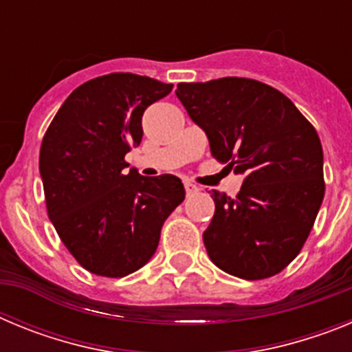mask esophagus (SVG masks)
Returning <instances> with one entry per match:
<instances>
[{
    "mask_svg": "<svg viewBox=\"0 0 352 352\" xmlns=\"http://www.w3.org/2000/svg\"><path fill=\"white\" fill-rule=\"evenodd\" d=\"M185 190L188 195L195 194V192H199V186L194 185V183H190V182H185Z\"/></svg>",
    "mask_w": 352,
    "mask_h": 352,
    "instance_id": "1",
    "label": "esophagus"
}]
</instances>
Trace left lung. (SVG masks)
Returning a JSON list of instances; mask_svg holds the SVG:
<instances>
[{"instance_id":"obj_1","label":"left lung","mask_w":352,"mask_h":352,"mask_svg":"<svg viewBox=\"0 0 352 352\" xmlns=\"http://www.w3.org/2000/svg\"><path fill=\"white\" fill-rule=\"evenodd\" d=\"M176 96L204 130L211 155L243 176L236 197L211 194L208 256L245 280L280 273L300 254L324 197L316 129L284 93L259 80L179 82Z\"/></svg>"}]
</instances>
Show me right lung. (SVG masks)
<instances>
[{
  "label": "right lung",
  "instance_id": "add662e5",
  "mask_svg": "<svg viewBox=\"0 0 352 352\" xmlns=\"http://www.w3.org/2000/svg\"><path fill=\"white\" fill-rule=\"evenodd\" d=\"M173 84L109 74L70 93L40 148L47 213L77 263L100 276L138 272L157 252L162 226L185 199L173 174L126 170L141 144L142 114Z\"/></svg>",
  "mask_w": 352,
  "mask_h": 352
}]
</instances>
